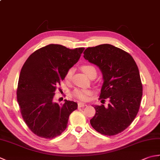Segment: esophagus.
I'll list each match as a JSON object with an SVG mask.
<instances>
[{
  "label": "esophagus",
  "instance_id": "1",
  "mask_svg": "<svg viewBox=\"0 0 160 160\" xmlns=\"http://www.w3.org/2000/svg\"><path fill=\"white\" fill-rule=\"evenodd\" d=\"M78 107H80V108H82L84 107H86L87 106V104L82 103V102H78Z\"/></svg>",
  "mask_w": 160,
  "mask_h": 160
}]
</instances>
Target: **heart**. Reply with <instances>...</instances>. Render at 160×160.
<instances>
[{"label":"heart","instance_id":"1","mask_svg":"<svg viewBox=\"0 0 160 160\" xmlns=\"http://www.w3.org/2000/svg\"><path fill=\"white\" fill-rule=\"evenodd\" d=\"M81 69H82L83 72L85 73V74H87L89 77L93 73H96V67L91 65V64H82V65L81 66ZM71 76H72V69H68L65 73V76H64V80H65L66 82H69V81H70ZM90 94L91 91L89 90L84 89H76L73 91V95L74 97H76L78 99L83 101L87 100L88 98H89Z\"/></svg>","mask_w":160,"mask_h":160}]
</instances>
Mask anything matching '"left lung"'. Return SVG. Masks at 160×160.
Segmentation results:
<instances>
[{
  "label": "left lung",
  "mask_w": 160,
  "mask_h": 160,
  "mask_svg": "<svg viewBox=\"0 0 160 160\" xmlns=\"http://www.w3.org/2000/svg\"><path fill=\"white\" fill-rule=\"evenodd\" d=\"M83 53L102 72L99 100H108L107 107H94L96 114L91 125L102 135H117L132 123L140 109L142 84L138 67L130 54L109 44L88 47Z\"/></svg>",
  "instance_id": "1"
}]
</instances>
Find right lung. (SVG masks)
<instances>
[{"mask_svg":"<svg viewBox=\"0 0 160 160\" xmlns=\"http://www.w3.org/2000/svg\"><path fill=\"white\" fill-rule=\"evenodd\" d=\"M84 49L50 44L35 51L24 63L17 101L25 124L37 136L53 139L61 135L70 114L78 108L73 101L64 100L58 104L53 98L67 70L78 62Z\"/></svg>","mask_w":160,"mask_h":160,"instance_id":"obj_1","label":"right lung"}]
</instances>
